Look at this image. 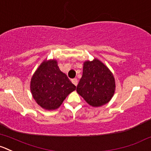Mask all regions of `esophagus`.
<instances>
[{
    "instance_id": "34e87169",
    "label": "esophagus",
    "mask_w": 151,
    "mask_h": 151,
    "mask_svg": "<svg viewBox=\"0 0 151 151\" xmlns=\"http://www.w3.org/2000/svg\"><path fill=\"white\" fill-rule=\"evenodd\" d=\"M71 82H72V83L74 85V86H77V83H78V80H77V78L72 79V80H71Z\"/></svg>"
}]
</instances>
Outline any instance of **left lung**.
<instances>
[{"instance_id":"obj_1","label":"left lung","mask_w":151,"mask_h":151,"mask_svg":"<svg viewBox=\"0 0 151 151\" xmlns=\"http://www.w3.org/2000/svg\"><path fill=\"white\" fill-rule=\"evenodd\" d=\"M115 80L109 68L94 58L83 63V76L77 86V92L93 107L108 103L115 92Z\"/></svg>"}]
</instances>
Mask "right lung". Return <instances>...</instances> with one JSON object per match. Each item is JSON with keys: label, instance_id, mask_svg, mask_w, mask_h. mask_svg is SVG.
<instances>
[{"label": "right lung", "instance_id": "add662e5", "mask_svg": "<svg viewBox=\"0 0 151 151\" xmlns=\"http://www.w3.org/2000/svg\"><path fill=\"white\" fill-rule=\"evenodd\" d=\"M30 89L37 103L50 111L59 108L76 86L60 70L56 60H49L43 61L33 74Z\"/></svg>", "mask_w": 151, "mask_h": 151}]
</instances>
